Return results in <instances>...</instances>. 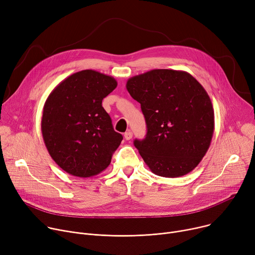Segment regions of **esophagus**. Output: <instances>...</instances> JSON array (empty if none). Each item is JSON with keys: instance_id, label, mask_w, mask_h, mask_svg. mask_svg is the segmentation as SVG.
<instances>
[{"instance_id": "esophagus-1", "label": "esophagus", "mask_w": 255, "mask_h": 255, "mask_svg": "<svg viewBox=\"0 0 255 255\" xmlns=\"http://www.w3.org/2000/svg\"><path fill=\"white\" fill-rule=\"evenodd\" d=\"M131 136H132V132L130 130H128L127 132H125V139L126 140H128V141L130 140Z\"/></svg>"}]
</instances>
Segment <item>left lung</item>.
Wrapping results in <instances>:
<instances>
[{
  "label": "left lung",
  "mask_w": 255,
  "mask_h": 255,
  "mask_svg": "<svg viewBox=\"0 0 255 255\" xmlns=\"http://www.w3.org/2000/svg\"><path fill=\"white\" fill-rule=\"evenodd\" d=\"M127 90L145 116L146 138L133 144L150 170L165 178L192 171L214 130L213 107L204 88L186 71L153 69L128 78Z\"/></svg>",
  "instance_id": "obj_1"
}]
</instances>
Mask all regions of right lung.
I'll return each instance as SVG.
<instances>
[{
  "label": "right lung",
  "instance_id": "add662e5",
  "mask_svg": "<svg viewBox=\"0 0 255 255\" xmlns=\"http://www.w3.org/2000/svg\"><path fill=\"white\" fill-rule=\"evenodd\" d=\"M116 87L114 77L86 69L66 77L47 98L43 139L53 160L67 173L90 178L110 164L123 135L113 129L102 100Z\"/></svg>",
  "mask_w": 255,
  "mask_h": 255
}]
</instances>
